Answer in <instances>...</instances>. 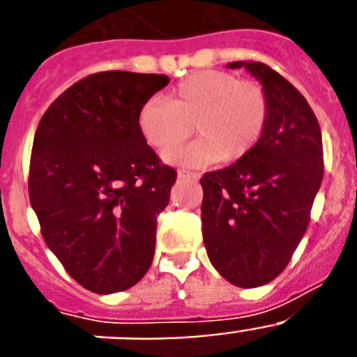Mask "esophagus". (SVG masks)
<instances>
[{
    "instance_id": "34e87169",
    "label": "esophagus",
    "mask_w": 357,
    "mask_h": 357,
    "mask_svg": "<svg viewBox=\"0 0 357 357\" xmlns=\"http://www.w3.org/2000/svg\"><path fill=\"white\" fill-rule=\"evenodd\" d=\"M176 176H178V178H181V181H185V178H191V181H198V173H191V172H184V169H181V172L176 173Z\"/></svg>"
}]
</instances>
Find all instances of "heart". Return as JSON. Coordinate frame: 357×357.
<instances>
[{
	"instance_id": "b5f03b06",
	"label": "heart",
	"mask_w": 357,
	"mask_h": 357,
	"mask_svg": "<svg viewBox=\"0 0 357 357\" xmlns=\"http://www.w3.org/2000/svg\"><path fill=\"white\" fill-rule=\"evenodd\" d=\"M268 121V98L255 82H241L236 75L216 69L193 73L175 85L168 102L150 98L141 105L137 125L144 141L168 151L188 139L200 137L164 159L178 166H207L238 162L259 143Z\"/></svg>"
}]
</instances>
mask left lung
<instances>
[{"label":"left lung","instance_id":"8db88e82","mask_svg":"<svg viewBox=\"0 0 357 357\" xmlns=\"http://www.w3.org/2000/svg\"><path fill=\"white\" fill-rule=\"evenodd\" d=\"M263 85L268 121L259 143L229 168L202 176V232L209 261L230 284L275 279L309 225L324 178L317 116L305 98L263 62L238 61Z\"/></svg>","mask_w":357,"mask_h":357}]
</instances>
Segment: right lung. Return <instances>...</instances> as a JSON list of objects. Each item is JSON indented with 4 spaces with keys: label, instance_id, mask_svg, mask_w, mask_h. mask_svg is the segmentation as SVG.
Segmentation results:
<instances>
[{
    "label": "right lung",
    "instance_id": "obj_1",
    "mask_svg": "<svg viewBox=\"0 0 357 357\" xmlns=\"http://www.w3.org/2000/svg\"><path fill=\"white\" fill-rule=\"evenodd\" d=\"M168 84L166 75L96 73L56 98L37 127L30 204L50 250L98 295L132 288L153 261L176 172L148 146L137 114Z\"/></svg>",
    "mask_w": 357,
    "mask_h": 357
}]
</instances>
